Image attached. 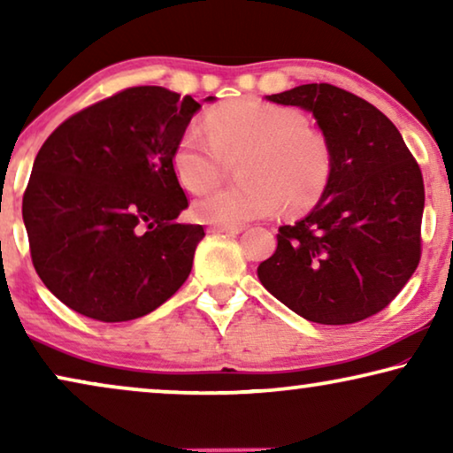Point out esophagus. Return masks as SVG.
<instances>
[{"label":"esophagus","instance_id":"1","mask_svg":"<svg viewBox=\"0 0 453 453\" xmlns=\"http://www.w3.org/2000/svg\"><path fill=\"white\" fill-rule=\"evenodd\" d=\"M243 231V226H220V225H210L208 233H226V234H237Z\"/></svg>","mask_w":453,"mask_h":453}]
</instances>
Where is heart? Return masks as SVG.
Segmentation results:
<instances>
[{"label":"heart","mask_w":453,"mask_h":453,"mask_svg":"<svg viewBox=\"0 0 453 453\" xmlns=\"http://www.w3.org/2000/svg\"><path fill=\"white\" fill-rule=\"evenodd\" d=\"M208 135L189 126L173 150V171L185 189L206 191L225 165L241 163V189L197 197L191 214L203 225L241 226L288 206L303 208L324 194L332 177V146L305 117L262 101H234L206 117Z\"/></svg>","instance_id":"heart-1"}]
</instances>
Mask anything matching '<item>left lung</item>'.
Masks as SVG:
<instances>
[{"instance_id":"8db88e82","label":"left lung","mask_w":453,"mask_h":453,"mask_svg":"<svg viewBox=\"0 0 453 453\" xmlns=\"http://www.w3.org/2000/svg\"><path fill=\"white\" fill-rule=\"evenodd\" d=\"M265 98L313 113L334 165L318 206L278 228L259 282L315 324L367 319L398 296L420 262V166L398 127L349 90L303 84Z\"/></svg>"}]
</instances>
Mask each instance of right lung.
<instances>
[{"label": "right lung", "mask_w": 453, "mask_h": 453, "mask_svg": "<svg viewBox=\"0 0 453 453\" xmlns=\"http://www.w3.org/2000/svg\"><path fill=\"white\" fill-rule=\"evenodd\" d=\"M197 109L134 86L67 117L41 146L22 219L36 274L73 311L138 319L188 280L206 233L175 222L189 202L173 150Z\"/></svg>", "instance_id": "obj_1"}]
</instances>
